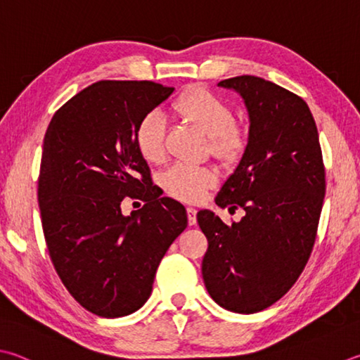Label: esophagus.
I'll return each mask as SVG.
<instances>
[{
  "label": "esophagus",
  "instance_id": "1",
  "mask_svg": "<svg viewBox=\"0 0 360 360\" xmlns=\"http://www.w3.org/2000/svg\"><path fill=\"white\" fill-rule=\"evenodd\" d=\"M187 220H188V225L197 224V211H195L193 207H187Z\"/></svg>",
  "mask_w": 360,
  "mask_h": 360
}]
</instances>
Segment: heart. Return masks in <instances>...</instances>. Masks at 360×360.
Masks as SVG:
<instances>
[{
    "instance_id": "b5f03b06",
    "label": "heart",
    "mask_w": 360,
    "mask_h": 360,
    "mask_svg": "<svg viewBox=\"0 0 360 360\" xmlns=\"http://www.w3.org/2000/svg\"><path fill=\"white\" fill-rule=\"evenodd\" d=\"M173 108L209 136L214 158L224 163H234L243 158L247 136L244 130L234 124L233 110L221 97L206 88H191L179 94ZM165 136L167 121L159 110L143 116L135 130V145L141 158L155 165L165 160ZM215 182L217 176L211 168L188 167L184 163H176L162 176L165 192L184 202H198Z\"/></svg>"
}]
</instances>
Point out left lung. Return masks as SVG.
Returning <instances> with one entry per match:
<instances>
[{
  "label": "left lung",
  "instance_id": "1",
  "mask_svg": "<svg viewBox=\"0 0 360 360\" xmlns=\"http://www.w3.org/2000/svg\"><path fill=\"white\" fill-rule=\"evenodd\" d=\"M219 86L243 96L250 129L243 159L215 202L243 207L245 215L228 226L211 211L197 214L207 239L201 272L220 307L257 313L288 292L310 258L326 192L323 153L302 97L253 75Z\"/></svg>",
  "mask_w": 360,
  "mask_h": 360
}]
</instances>
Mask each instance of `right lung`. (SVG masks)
<instances>
[{
	"mask_svg": "<svg viewBox=\"0 0 360 360\" xmlns=\"http://www.w3.org/2000/svg\"><path fill=\"white\" fill-rule=\"evenodd\" d=\"M174 88L102 80L72 97L44 136L37 200L55 271L83 309L120 318L151 296L155 271L186 230L181 202L160 197L135 130ZM124 198L146 206L127 218Z\"/></svg>",
	"mask_w": 360,
	"mask_h": 360,
	"instance_id": "add662e5",
	"label": "right lung"
}]
</instances>
